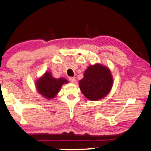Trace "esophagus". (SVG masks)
Listing matches in <instances>:
<instances>
[{"mask_svg":"<svg viewBox=\"0 0 151 151\" xmlns=\"http://www.w3.org/2000/svg\"><path fill=\"white\" fill-rule=\"evenodd\" d=\"M70 81H71V82L72 83H75L76 82V78L75 77H70Z\"/></svg>","mask_w":151,"mask_h":151,"instance_id":"1","label":"esophagus"}]
</instances>
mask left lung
I'll return each mask as SVG.
<instances>
[{
    "label": "left lung",
    "mask_w": 151,
    "mask_h": 151,
    "mask_svg": "<svg viewBox=\"0 0 151 151\" xmlns=\"http://www.w3.org/2000/svg\"><path fill=\"white\" fill-rule=\"evenodd\" d=\"M112 83L113 79L109 68L96 63L88 67L85 71L79 86L86 98L96 101L109 93Z\"/></svg>",
    "instance_id": "1"
}]
</instances>
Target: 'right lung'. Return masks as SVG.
<instances>
[{"label": "right lung", "mask_w": 151, "mask_h": 151, "mask_svg": "<svg viewBox=\"0 0 151 151\" xmlns=\"http://www.w3.org/2000/svg\"><path fill=\"white\" fill-rule=\"evenodd\" d=\"M68 83V81L63 78H55L51 72L47 71L41 78L36 81V88L38 92L45 98L50 100L54 98L58 94L64 83Z\"/></svg>", "instance_id": "right-lung-1"}]
</instances>
